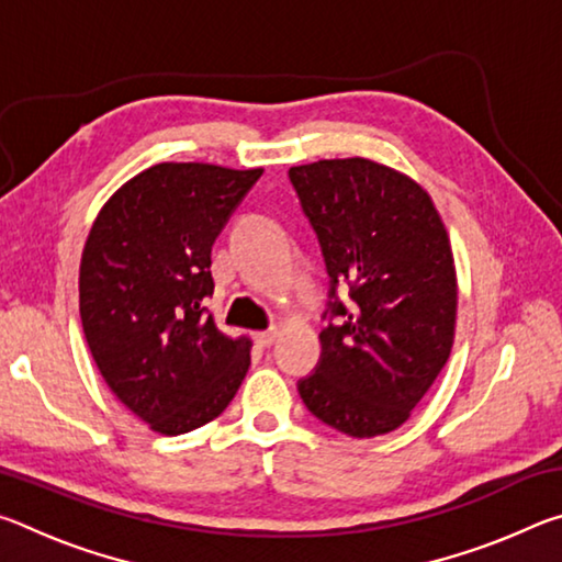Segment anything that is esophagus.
<instances>
[{"label": "esophagus", "mask_w": 562, "mask_h": 562, "mask_svg": "<svg viewBox=\"0 0 562 562\" xmlns=\"http://www.w3.org/2000/svg\"><path fill=\"white\" fill-rule=\"evenodd\" d=\"M278 335L280 331L278 329H268V331H258V335H255V341H258V347H270L274 339H278Z\"/></svg>", "instance_id": "obj_1"}]
</instances>
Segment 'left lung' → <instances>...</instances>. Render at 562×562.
<instances>
[{
    "mask_svg": "<svg viewBox=\"0 0 562 562\" xmlns=\"http://www.w3.org/2000/svg\"><path fill=\"white\" fill-rule=\"evenodd\" d=\"M319 237L335 325L319 331L322 359L300 382L304 406L355 439L402 426L449 361L456 335V265L431 195L369 158L290 168ZM350 284L352 302L336 300ZM325 312V317H327Z\"/></svg>",
    "mask_w": 562,
    "mask_h": 562,
    "instance_id": "1",
    "label": "left lung"
}]
</instances>
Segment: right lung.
I'll use <instances>...</instances> for the list:
<instances>
[{
  "label": "right lung",
  "instance_id": "right-lung-1",
  "mask_svg": "<svg viewBox=\"0 0 562 562\" xmlns=\"http://www.w3.org/2000/svg\"><path fill=\"white\" fill-rule=\"evenodd\" d=\"M262 168L158 164L126 180L91 225L79 312L113 394L164 436L193 431L233 402L250 367L247 337H227L203 300L211 250Z\"/></svg>",
  "mask_w": 562,
  "mask_h": 562
}]
</instances>
